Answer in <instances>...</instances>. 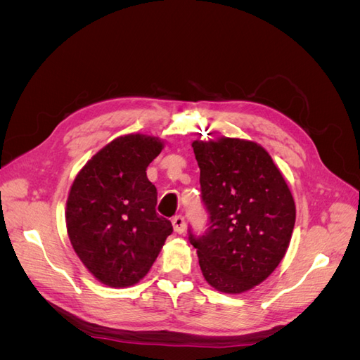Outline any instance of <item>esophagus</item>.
<instances>
[{"label":"esophagus","mask_w":360,"mask_h":360,"mask_svg":"<svg viewBox=\"0 0 360 360\" xmlns=\"http://www.w3.org/2000/svg\"><path fill=\"white\" fill-rule=\"evenodd\" d=\"M172 228H174V231L181 234L184 231V228H186V221H184V216H181V214L174 216L172 217Z\"/></svg>","instance_id":"obj_1"}]
</instances>
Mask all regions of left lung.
I'll list each match as a JSON object with an SVG mask.
<instances>
[{"label":"left lung","mask_w":360,"mask_h":360,"mask_svg":"<svg viewBox=\"0 0 360 360\" xmlns=\"http://www.w3.org/2000/svg\"><path fill=\"white\" fill-rule=\"evenodd\" d=\"M209 226L189 242L205 281L238 294L263 282L284 258L296 205L281 171L252 141H193Z\"/></svg>","instance_id":"8db88e82"}]
</instances>
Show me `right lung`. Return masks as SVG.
Returning <instances> with one entry per match:
<instances>
[{
    "label": "right lung",
    "instance_id": "1",
    "mask_svg": "<svg viewBox=\"0 0 360 360\" xmlns=\"http://www.w3.org/2000/svg\"><path fill=\"white\" fill-rule=\"evenodd\" d=\"M162 148L155 136H120L86 162L72 184L70 243L105 285L123 288L143 279L172 233L171 222L156 213L158 191L146 172Z\"/></svg>",
    "mask_w": 360,
    "mask_h": 360
}]
</instances>
